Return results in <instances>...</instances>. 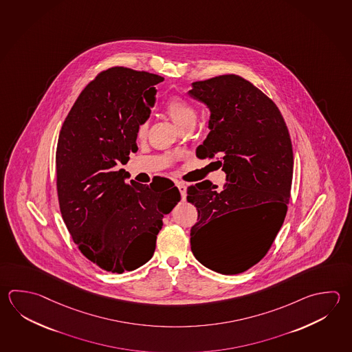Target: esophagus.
<instances>
[{"label": "esophagus", "instance_id": "34e87169", "mask_svg": "<svg viewBox=\"0 0 352 352\" xmlns=\"http://www.w3.org/2000/svg\"><path fill=\"white\" fill-rule=\"evenodd\" d=\"M177 186L179 189L180 195H182V200L184 201L186 199V186L183 183H177Z\"/></svg>", "mask_w": 352, "mask_h": 352}]
</instances>
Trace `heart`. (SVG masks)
Segmentation results:
<instances>
[{
  "mask_svg": "<svg viewBox=\"0 0 352 352\" xmlns=\"http://www.w3.org/2000/svg\"><path fill=\"white\" fill-rule=\"evenodd\" d=\"M166 111L173 122L183 129L184 126L195 124L197 122V111L195 108L180 97H172L166 103ZM146 131V122H142L138 126V133L144 134Z\"/></svg>",
  "mask_w": 352,
  "mask_h": 352,
  "instance_id": "obj_1",
  "label": "heart"
}]
</instances>
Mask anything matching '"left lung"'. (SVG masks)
Here are the masks:
<instances>
[{"label":"left lung","instance_id":"obj_1","mask_svg":"<svg viewBox=\"0 0 352 352\" xmlns=\"http://www.w3.org/2000/svg\"><path fill=\"white\" fill-rule=\"evenodd\" d=\"M189 96L210 112L209 133L197 154L218 160L226 174L221 189L204 180L188 188L186 200L197 206L190 230L194 256L210 270L234 275L259 263L285 219L292 189V146L276 104L249 80L224 74L192 83ZM252 210L256 232L239 243L222 239L225 219Z\"/></svg>","mask_w":352,"mask_h":352}]
</instances>
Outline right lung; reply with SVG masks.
<instances>
[{
	"label": "right lung",
	"mask_w": 352,
	"mask_h": 352,
	"mask_svg": "<svg viewBox=\"0 0 352 352\" xmlns=\"http://www.w3.org/2000/svg\"><path fill=\"white\" fill-rule=\"evenodd\" d=\"M157 74L112 67L82 91L60 132L56 170L62 218L80 252L106 272H132L152 259L163 218L180 200L177 186L126 184L138 126L155 103Z\"/></svg>",
	"instance_id": "obj_1"
}]
</instances>
